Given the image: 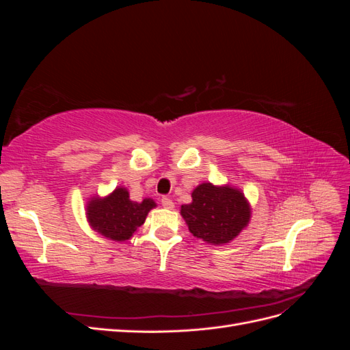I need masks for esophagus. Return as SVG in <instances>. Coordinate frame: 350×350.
I'll return each mask as SVG.
<instances>
[{
  "label": "esophagus",
  "mask_w": 350,
  "mask_h": 350,
  "mask_svg": "<svg viewBox=\"0 0 350 350\" xmlns=\"http://www.w3.org/2000/svg\"><path fill=\"white\" fill-rule=\"evenodd\" d=\"M162 206L165 207V208H174V201L171 200V198H167V197H162Z\"/></svg>",
  "instance_id": "1"
}]
</instances>
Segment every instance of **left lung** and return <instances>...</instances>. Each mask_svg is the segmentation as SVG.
<instances>
[{
	"mask_svg": "<svg viewBox=\"0 0 350 350\" xmlns=\"http://www.w3.org/2000/svg\"><path fill=\"white\" fill-rule=\"evenodd\" d=\"M193 201L181 206L189 232L211 245L234 241L251 220V204L239 188L203 183L191 193Z\"/></svg>",
	"mask_w": 350,
	"mask_h": 350,
	"instance_id": "left-lung-1",
	"label": "left lung"
}]
</instances>
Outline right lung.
Here are the masks:
<instances>
[{
	"label": "right lung",
	"mask_w": 350,
	"mask_h": 350,
	"mask_svg": "<svg viewBox=\"0 0 350 350\" xmlns=\"http://www.w3.org/2000/svg\"><path fill=\"white\" fill-rule=\"evenodd\" d=\"M157 204L153 198H143V201H133L129 189L116 187L113 191L105 197L93 196L86 204V217L89 226L99 235L124 242L130 239L149 215V211Z\"/></svg>",
	"instance_id": "right-lung-1"
}]
</instances>
